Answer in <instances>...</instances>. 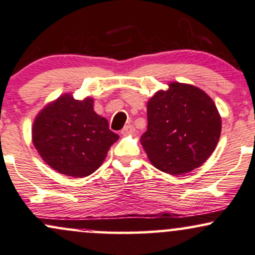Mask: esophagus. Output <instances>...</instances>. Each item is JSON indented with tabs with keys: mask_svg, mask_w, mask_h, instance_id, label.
<instances>
[{
	"mask_svg": "<svg viewBox=\"0 0 255 255\" xmlns=\"http://www.w3.org/2000/svg\"><path fill=\"white\" fill-rule=\"evenodd\" d=\"M134 129H135V128H134V126H131V125H127V126H125L124 128H122L121 134H122V135H128V134L133 133Z\"/></svg>",
	"mask_w": 255,
	"mask_h": 255,
	"instance_id": "obj_1",
	"label": "esophagus"
}]
</instances>
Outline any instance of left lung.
<instances>
[{"mask_svg": "<svg viewBox=\"0 0 255 255\" xmlns=\"http://www.w3.org/2000/svg\"><path fill=\"white\" fill-rule=\"evenodd\" d=\"M147 130L141 145L154 167L183 174L205 162L221 135L214 101L197 87L172 82L147 103Z\"/></svg>", "mask_w": 255, "mask_h": 255, "instance_id": "8db88e82", "label": "left lung"}]
</instances>
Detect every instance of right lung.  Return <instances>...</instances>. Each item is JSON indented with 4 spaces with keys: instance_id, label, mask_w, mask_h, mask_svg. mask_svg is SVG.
Instances as JSON below:
<instances>
[{
    "instance_id": "obj_1",
    "label": "right lung",
    "mask_w": 255,
    "mask_h": 255,
    "mask_svg": "<svg viewBox=\"0 0 255 255\" xmlns=\"http://www.w3.org/2000/svg\"><path fill=\"white\" fill-rule=\"evenodd\" d=\"M32 137L36 151L48 166L66 176L87 177L102 165L119 135L107 119L94 112V100L60 96L34 120Z\"/></svg>"
}]
</instances>
